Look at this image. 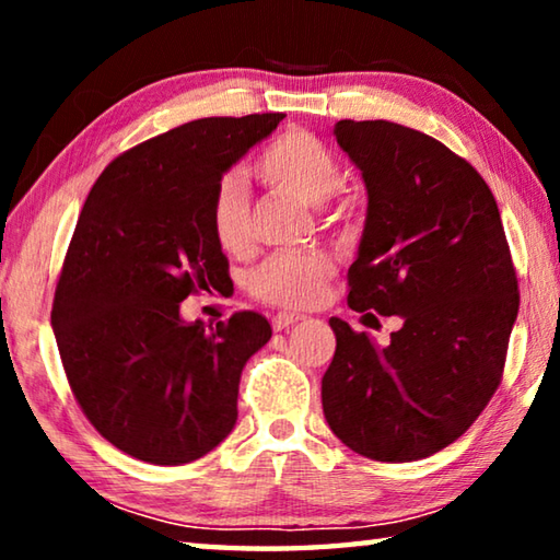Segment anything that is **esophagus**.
Returning <instances> with one entry per match:
<instances>
[{"instance_id": "1", "label": "esophagus", "mask_w": 560, "mask_h": 560, "mask_svg": "<svg viewBox=\"0 0 560 560\" xmlns=\"http://www.w3.org/2000/svg\"><path fill=\"white\" fill-rule=\"evenodd\" d=\"M299 320H303V316H299V314H277L271 318V326H273V330H287L289 326H293V324H299Z\"/></svg>"}]
</instances>
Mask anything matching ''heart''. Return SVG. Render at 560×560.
Listing matches in <instances>:
<instances>
[{"mask_svg": "<svg viewBox=\"0 0 560 560\" xmlns=\"http://www.w3.org/2000/svg\"><path fill=\"white\" fill-rule=\"evenodd\" d=\"M264 185L296 197L308 207L324 205L340 187L343 167L334 150L306 130H289L271 140L254 163ZM214 242L226 254H244L252 246V205L240 175H226L214 187L207 207ZM328 226L343 230L353 220V205L340 200L324 214ZM334 277V261L324 252H279L264 259L246 279L252 296L279 308H308Z\"/></svg>", "mask_w": 560, "mask_h": 560, "instance_id": "obj_1", "label": "heart"}]
</instances>
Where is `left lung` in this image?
<instances>
[{
    "instance_id": "left-lung-1",
    "label": "left lung",
    "mask_w": 560,
    "mask_h": 560,
    "mask_svg": "<svg viewBox=\"0 0 560 560\" xmlns=\"http://www.w3.org/2000/svg\"><path fill=\"white\" fill-rule=\"evenodd\" d=\"M334 136L368 189L348 306L402 328L381 348L330 318L324 415L368 459L430 457L471 428L504 375L518 314L504 224L485 177L440 140L387 120H338Z\"/></svg>"
}]
</instances>
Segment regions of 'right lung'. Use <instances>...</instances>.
<instances>
[{"instance_id":"1","label":"right lung","mask_w":560,"mask_h":560,"mask_svg":"<svg viewBox=\"0 0 560 560\" xmlns=\"http://www.w3.org/2000/svg\"><path fill=\"white\" fill-rule=\"evenodd\" d=\"M279 120L185 122L118 155L86 197L51 326L75 402L130 457L187 464L234 428L242 368L271 338L269 320L236 311L214 326L185 324L179 303L230 279L207 207Z\"/></svg>"}]
</instances>
